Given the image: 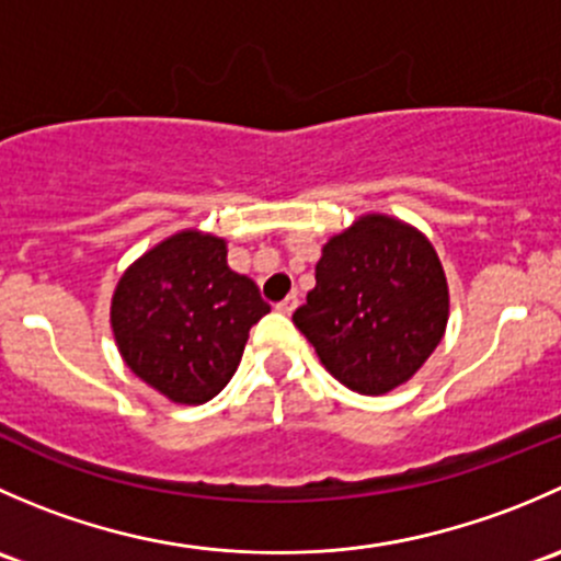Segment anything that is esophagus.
Here are the masks:
<instances>
[{"instance_id": "obj_1", "label": "esophagus", "mask_w": 561, "mask_h": 561, "mask_svg": "<svg viewBox=\"0 0 561 561\" xmlns=\"http://www.w3.org/2000/svg\"><path fill=\"white\" fill-rule=\"evenodd\" d=\"M298 307V298L296 296H287V298H282L279 304H276V312H282V314H293V309Z\"/></svg>"}]
</instances>
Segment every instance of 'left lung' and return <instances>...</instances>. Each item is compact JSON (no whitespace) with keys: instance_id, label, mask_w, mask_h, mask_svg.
I'll list each match as a JSON object with an SVG mask.
<instances>
[{"instance_id":"1","label":"left lung","mask_w":561,"mask_h":561,"mask_svg":"<svg viewBox=\"0 0 561 561\" xmlns=\"http://www.w3.org/2000/svg\"><path fill=\"white\" fill-rule=\"evenodd\" d=\"M314 279L293 322L333 380L355 393L404 386L443 342L445 268L432 241L404 219L360 214L322 244Z\"/></svg>"}]
</instances>
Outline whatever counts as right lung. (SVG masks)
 Instances as JSON below:
<instances>
[{
    "mask_svg": "<svg viewBox=\"0 0 561 561\" xmlns=\"http://www.w3.org/2000/svg\"><path fill=\"white\" fill-rule=\"evenodd\" d=\"M257 285L228 265V241L197 228L127 265L111 298L118 355L173 404H206L236 375L249 328L268 314Z\"/></svg>",
    "mask_w": 561,
    "mask_h": 561,
    "instance_id": "1",
    "label": "right lung"
}]
</instances>
